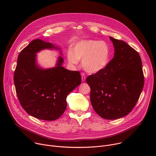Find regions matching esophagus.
<instances>
[{"instance_id":"esophagus-1","label":"esophagus","mask_w":156,"mask_h":156,"mask_svg":"<svg viewBox=\"0 0 156 156\" xmlns=\"http://www.w3.org/2000/svg\"><path fill=\"white\" fill-rule=\"evenodd\" d=\"M81 80H82V81H83V82H84V81H85V80H86V76H85V74H84V73H81Z\"/></svg>"}]
</instances>
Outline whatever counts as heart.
<instances>
[{
    "mask_svg": "<svg viewBox=\"0 0 156 156\" xmlns=\"http://www.w3.org/2000/svg\"><path fill=\"white\" fill-rule=\"evenodd\" d=\"M110 49L104 41L81 40L66 52L70 63L77 65L82 60L83 69L87 72L96 73L104 70L110 59Z\"/></svg>",
    "mask_w": 156,
    "mask_h": 156,
    "instance_id": "obj_1",
    "label": "heart"
}]
</instances>
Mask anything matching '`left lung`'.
Returning a JSON list of instances; mask_svg holds the SVG:
<instances>
[{
	"label": "left lung",
	"instance_id": "1",
	"mask_svg": "<svg viewBox=\"0 0 156 156\" xmlns=\"http://www.w3.org/2000/svg\"><path fill=\"white\" fill-rule=\"evenodd\" d=\"M114 57L106 67L86 78L90 99L102 118L115 120L128 115L135 106L144 86L142 62L139 54L123 41L109 37Z\"/></svg>",
	"mask_w": 156,
	"mask_h": 156
}]
</instances>
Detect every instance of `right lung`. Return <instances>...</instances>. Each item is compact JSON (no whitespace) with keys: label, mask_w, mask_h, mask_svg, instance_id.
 <instances>
[{"label":"right lung","mask_w":156,"mask_h":156,"mask_svg":"<svg viewBox=\"0 0 156 156\" xmlns=\"http://www.w3.org/2000/svg\"><path fill=\"white\" fill-rule=\"evenodd\" d=\"M45 49L58 51L62 55L59 46L39 39L33 40L20 52L13 80L18 100L26 112L36 119L52 121L65 112L66 97L81 84V77L79 72L63 67L62 56L54 67H41L36 54Z\"/></svg>","instance_id":"add662e5"}]
</instances>
